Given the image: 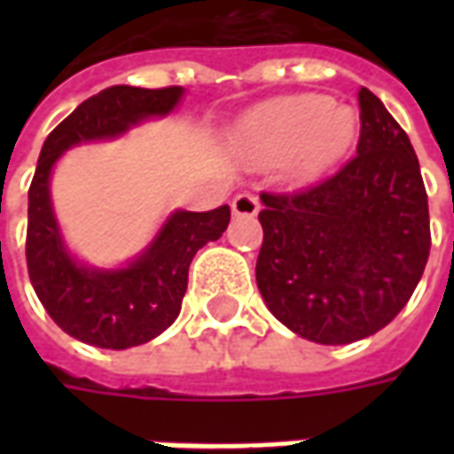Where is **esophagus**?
<instances>
[{"label": "esophagus", "instance_id": "obj_1", "mask_svg": "<svg viewBox=\"0 0 454 454\" xmlns=\"http://www.w3.org/2000/svg\"><path fill=\"white\" fill-rule=\"evenodd\" d=\"M231 208H233L236 216H257L260 201H257L255 194H238V197L231 201Z\"/></svg>", "mask_w": 454, "mask_h": 454}]
</instances>
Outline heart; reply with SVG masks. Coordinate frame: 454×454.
Wrapping results in <instances>:
<instances>
[{"mask_svg": "<svg viewBox=\"0 0 454 454\" xmlns=\"http://www.w3.org/2000/svg\"><path fill=\"white\" fill-rule=\"evenodd\" d=\"M360 116L325 94H294L267 102L238 123L236 145L255 165L285 162L289 177L311 182L352 148Z\"/></svg>", "mask_w": 454, "mask_h": 454, "instance_id": "b5f03b06", "label": "heart"}]
</instances>
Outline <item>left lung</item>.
<instances>
[{"label":"left lung","mask_w":454,"mask_h":454,"mask_svg":"<svg viewBox=\"0 0 454 454\" xmlns=\"http://www.w3.org/2000/svg\"><path fill=\"white\" fill-rule=\"evenodd\" d=\"M357 155L296 194H262L257 289L321 345L374 335L406 306L430 253L428 194L406 130L362 87Z\"/></svg>","instance_id":"obj_1"}]
</instances>
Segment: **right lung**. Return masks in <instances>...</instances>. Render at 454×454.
Returning a JSON list of instances; mask_svg holds the SVG:
<instances>
[{
	"instance_id": "1",
	"label": "right lung",
	"mask_w": 454,
	"mask_h": 454,
	"mask_svg": "<svg viewBox=\"0 0 454 454\" xmlns=\"http://www.w3.org/2000/svg\"><path fill=\"white\" fill-rule=\"evenodd\" d=\"M184 99L182 87L116 84L82 102L45 138L28 189L26 262L35 294L65 333L106 350L158 338L175 324L187 292L192 257L223 236L231 207L175 208L140 253L116 267L84 262L67 246L51 197L58 160L74 145L116 140L150 119H165Z\"/></svg>"
}]
</instances>
